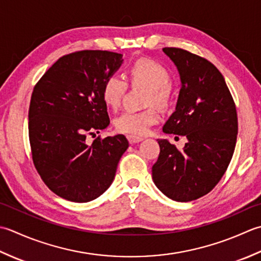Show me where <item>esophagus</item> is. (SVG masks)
<instances>
[{
  "label": "esophagus",
  "instance_id": "esophagus-1",
  "mask_svg": "<svg viewBox=\"0 0 261 261\" xmlns=\"http://www.w3.org/2000/svg\"><path fill=\"white\" fill-rule=\"evenodd\" d=\"M127 140H128V142L130 143V144H135V143H138L143 141L142 137H136V136H132V135H128L127 136Z\"/></svg>",
  "mask_w": 261,
  "mask_h": 261
}]
</instances>
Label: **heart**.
Masks as SVG:
<instances>
[{
	"instance_id": "b5f03b06",
	"label": "heart",
	"mask_w": 261,
	"mask_h": 261,
	"mask_svg": "<svg viewBox=\"0 0 261 261\" xmlns=\"http://www.w3.org/2000/svg\"><path fill=\"white\" fill-rule=\"evenodd\" d=\"M128 79L132 86L146 88L145 105L166 106L171 93V75L167 67L148 58H141L130 65ZM127 89V82L119 74H111L102 84V98L110 108L118 107ZM159 116L153 108L142 111H124L115 119L116 129L132 136H144L151 126L156 124Z\"/></svg>"
}]
</instances>
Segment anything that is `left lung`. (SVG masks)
<instances>
[{"label":"left lung","instance_id":"obj_1","mask_svg":"<svg viewBox=\"0 0 261 261\" xmlns=\"http://www.w3.org/2000/svg\"><path fill=\"white\" fill-rule=\"evenodd\" d=\"M163 51L181 79L177 107L163 132L186 136L188 142L180 151L159 140L152 178L169 198L191 201L208 194L230 164L238 135L237 108L214 64L182 48L164 47Z\"/></svg>","mask_w":261,"mask_h":261}]
</instances>
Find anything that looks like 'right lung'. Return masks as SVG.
Here are the masks:
<instances>
[{
    "instance_id": "right-lung-1",
    "label": "right lung",
    "mask_w": 261,
    "mask_h": 261,
    "mask_svg": "<svg viewBox=\"0 0 261 261\" xmlns=\"http://www.w3.org/2000/svg\"><path fill=\"white\" fill-rule=\"evenodd\" d=\"M121 54L77 50L53 64L36 83L29 106V142L40 178L60 197L87 203L109 188L121 155L124 135H94L110 123L102 84L120 66Z\"/></svg>"
}]
</instances>
